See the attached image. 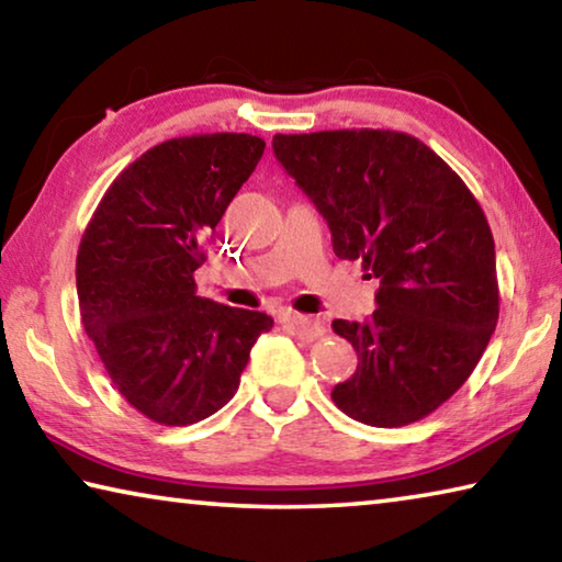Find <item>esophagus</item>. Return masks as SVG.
I'll list each match as a JSON object with an SVG mask.
<instances>
[{"mask_svg": "<svg viewBox=\"0 0 562 562\" xmlns=\"http://www.w3.org/2000/svg\"><path fill=\"white\" fill-rule=\"evenodd\" d=\"M280 322H282V325L297 327L300 335L310 337V339H317V337H322V335H325V331H327L325 325H322L319 319L310 317V315H300V312H292V310L280 312Z\"/></svg>", "mask_w": 562, "mask_h": 562, "instance_id": "34e87169", "label": "esophagus"}]
</instances>
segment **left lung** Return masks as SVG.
Returning <instances> with one entry per match:
<instances>
[{
	"mask_svg": "<svg viewBox=\"0 0 562 562\" xmlns=\"http://www.w3.org/2000/svg\"><path fill=\"white\" fill-rule=\"evenodd\" d=\"M272 148L327 221L337 258L379 278L372 315L331 322L359 357L331 402L379 429L422 422L471 376L498 322L496 245L479 201L408 133H278Z\"/></svg>",
	"mask_w": 562,
	"mask_h": 562,
	"instance_id": "obj_1",
	"label": "left lung"
}]
</instances>
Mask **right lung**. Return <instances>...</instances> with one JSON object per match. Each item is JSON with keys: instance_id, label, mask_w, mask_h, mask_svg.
Returning a JSON list of instances; mask_svg holds the SVG:
<instances>
[{"instance_id": "obj_1", "label": "right lung", "mask_w": 562, "mask_h": 562, "mask_svg": "<svg viewBox=\"0 0 562 562\" xmlns=\"http://www.w3.org/2000/svg\"><path fill=\"white\" fill-rule=\"evenodd\" d=\"M250 133H195L148 148L113 180L81 235V322L119 394L164 426L198 424L240 386L265 312L195 294L225 207L262 158Z\"/></svg>"}]
</instances>
